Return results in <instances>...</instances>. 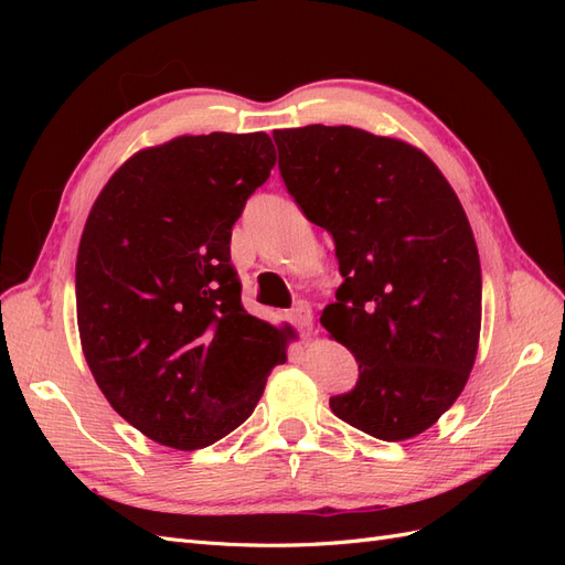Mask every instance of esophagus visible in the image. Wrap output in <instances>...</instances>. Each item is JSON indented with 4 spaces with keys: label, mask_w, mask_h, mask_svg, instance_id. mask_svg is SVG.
Listing matches in <instances>:
<instances>
[{
    "label": "esophagus",
    "mask_w": 565,
    "mask_h": 565,
    "mask_svg": "<svg viewBox=\"0 0 565 565\" xmlns=\"http://www.w3.org/2000/svg\"><path fill=\"white\" fill-rule=\"evenodd\" d=\"M289 320L295 322V328L301 334H309L313 330V311H311V306L306 303V301H297L295 309L289 311Z\"/></svg>",
    "instance_id": "1"
}]
</instances>
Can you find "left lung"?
<instances>
[{
  "instance_id": "left-lung-1",
  "label": "left lung",
  "mask_w": 565,
  "mask_h": 565,
  "mask_svg": "<svg viewBox=\"0 0 565 565\" xmlns=\"http://www.w3.org/2000/svg\"><path fill=\"white\" fill-rule=\"evenodd\" d=\"M280 177L334 237L344 282L322 328L358 363L332 413L380 440L429 429L465 388L481 334V262L469 218L415 146L355 127L276 129Z\"/></svg>"
}]
</instances>
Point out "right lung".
<instances>
[{
    "label": "right lung",
    "instance_id": "1",
    "mask_svg": "<svg viewBox=\"0 0 565 565\" xmlns=\"http://www.w3.org/2000/svg\"><path fill=\"white\" fill-rule=\"evenodd\" d=\"M264 131L177 136L131 156L96 198L77 249L82 351L119 417L200 450L237 429L295 330L241 303L231 231L266 183Z\"/></svg>",
    "mask_w": 565,
    "mask_h": 565
}]
</instances>
